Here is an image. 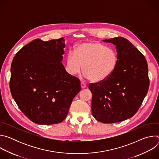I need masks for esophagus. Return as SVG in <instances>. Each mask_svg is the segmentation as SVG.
I'll return each instance as SVG.
<instances>
[{
	"label": "esophagus",
	"instance_id": "1",
	"mask_svg": "<svg viewBox=\"0 0 159 159\" xmlns=\"http://www.w3.org/2000/svg\"><path fill=\"white\" fill-rule=\"evenodd\" d=\"M80 86H81V88H82V89H85V88H86V87H87L86 84H84V83H83V82H81V84H80Z\"/></svg>",
	"mask_w": 159,
	"mask_h": 159
}]
</instances>
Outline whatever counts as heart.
Returning a JSON list of instances; mask_svg holds the SVG:
<instances>
[{
    "label": "heart",
    "mask_w": 159,
    "mask_h": 159,
    "mask_svg": "<svg viewBox=\"0 0 159 159\" xmlns=\"http://www.w3.org/2000/svg\"><path fill=\"white\" fill-rule=\"evenodd\" d=\"M117 65L116 50L97 41L79 44L75 53L70 52L66 58L67 70L71 75H79L83 70L85 77L94 82L108 79L116 70Z\"/></svg>",
    "instance_id": "heart-1"
}]
</instances>
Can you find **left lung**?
<instances>
[{
    "mask_svg": "<svg viewBox=\"0 0 159 159\" xmlns=\"http://www.w3.org/2000/svg\"><path fill=\"white\" fill-rule=\"evenodd\" d=\"M102 41L116 46L118 65L106 80L89 85L92 114L103 123H117L131 118L140 108L149 87L148 65L145 57L126 38Z\"/></svg>",
    "mask_w": 159,
    "mask_h": 159,
    "instance_id": "left-lung-1",
    "label": "left lung"
}]
</instances>
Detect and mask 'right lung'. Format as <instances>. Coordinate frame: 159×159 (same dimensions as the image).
<instances>
[{"mask_svg": "<svg viewBox=\"0 0 159 159\" xmlns=\"http://www.w3.org/2000/svg\"><path fill=\"white\" fill-rule=\"evenodd\" d=\"M65 39H35L14 57L10 89L21 111L33 122H62L80 90L79 79L68 73L61 61Z\"/></svg>", "mask_w": 159, "mask_h": 159, "instance_id": "add662e5", "label": "right lung"}]
</instances>
